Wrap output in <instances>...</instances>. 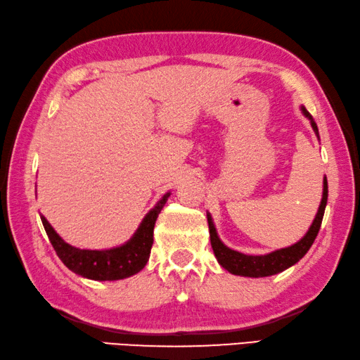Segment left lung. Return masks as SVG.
Instances as JSON below:
<instances>
[{"mask_svg":"<svg viewBox=\"0 0 360 360\" xmlns=\"http://www.w3.org/2000/svg\"><path fill=\"white\" fill-rule=\"evenodd\" d=\"M302 112L307 117H309L313 130H315V134L318 135L316 122L313 121V117L310 116V113L307 112L305 108H302ZM326 205H328V179L324 178L321 205H319L316 217H315V220H313L310 230L307 231L305 236L300 239L299 243H296L291 247L280 248V250H276L269 255H261V257H253V255L239 253V252L231 250V248H228L226 245L221 244V240L219 239L217 233H215L211 215L207 214L209 234H211V245H212L215 258L219 259L221 267H225L228 272L234 274V276L267 277V276H274V274H278L285 269H288L290 266L296 264L297 261L302 258L307 252H309L311 244L315 243L319 228H321Z\"/></svg>","mask_w":360,"mask_h":360,"instance_id":"obj_1","label":"left lung"}]
</instances>
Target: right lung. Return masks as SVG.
<instances>
[{"mask_svg":"<svg viewBox=\"0 0 360 360\" xmlns=\"http://www.w3.org/2000/svg\"><path fill=\"white\" fill-rule=\"evenodd\" d=\"M168 197L169 193L163 195V198L148 212L129 243L110 250H80L72 247L58 236L44 215H41V220L56 255L72 272L91 280H121L134 276L146 266L154 240L155 220Z\"/></svg>","mask_w":360,"mask_h":360,"instance_id":"add662e5","label":"right lung"}]
</instances>
